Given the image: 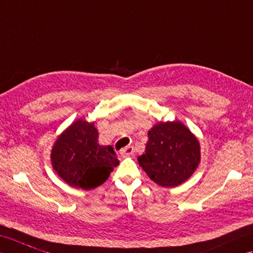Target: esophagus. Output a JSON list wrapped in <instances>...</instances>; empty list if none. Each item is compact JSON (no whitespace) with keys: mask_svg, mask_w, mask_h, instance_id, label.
Returning <instances> with one entry per match:
<instances>
[{"mask_svg":"<svg viewBox=\"0 0 253 253\" xmlns=\"http://www.w3.org/2000/svg\"><path fill=\"white\" fill-rule=\"evenodd\" d=\"M120 154H121V156H122V157H126V156H131V155H133V154H134V148H133V146H127V147L121 149Z\"/></svg>","mask_w":253,"mask_h":253,"instance_id":"obj_1","label":"esophagus"}]
</instances>
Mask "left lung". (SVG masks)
Masks as SVG:
<instances>
[{
	"label": "left lung",
	"mask_w": 253,
	"mask_h": 253,
	"mask_svg": "<svg viewBox=\"0 0 253 253\" xmlns=\"http://www.w3.org/2000/svg\"><path fill=\"white\" fill-rule=\"evenodd\" d=\"M137 161L155 183L175 187L198 167L199 142L181 122H160L148 131L146 150Z\"/></svg>",
	"instance_id": "obj_1"
}]
</instances>
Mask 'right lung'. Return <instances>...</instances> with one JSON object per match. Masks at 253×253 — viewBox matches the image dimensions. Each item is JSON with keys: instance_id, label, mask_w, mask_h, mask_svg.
<instances>
[{"instance_id": "1", "label": "right lung", "mask_w": 253, "mask_h": 253, "mask_svg": "<svg viewBox=\"0 0 253 253\" xmlns=\"http://www.w3.org/2000/svg\"><path fill=\"white\" fill-rule=\"evenodd\" d=\"M97 138L93 123L77 120L56 141L50 156L53 168L70 186L97 187L119 165L112 146H100Z\"/></svg>"}]
</instances>
